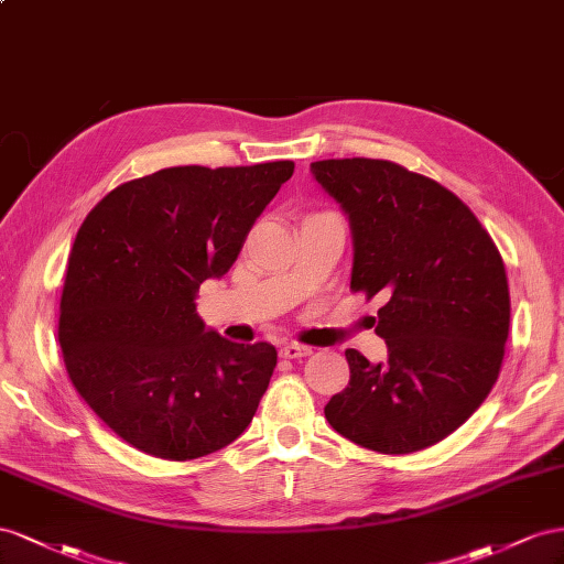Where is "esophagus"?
<instances>
[{
  "instance_id": "34e87169",
  "label": "esophagus",
  "mask_w": 564,
  "mask_h": 564,
  "mask_svg": "<svg viewBox=\"0 0 564 564\" xmlns=\"http://www.w3.org/2000/svg\"><path fill=\"white\" fill-rule=\"evenodd\" d=\"M307 354H312V347H307V345H300V343L281 345V357L283 359H302V357H307Z\"/></svg>"
}]
</instances>
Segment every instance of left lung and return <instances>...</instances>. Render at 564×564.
<instances>
[{"mask_svg":"<svg viewBox=\"0 0 564 564\" xmlns=\"http://www.w3.org/2000/svg\"><path fill=\"white\" fill-rule=\"evenodd\" d=\"M312 174L349 219L351 291L388 300L376 326L388 361L347 349L349 384L326 421L378 454L421 452L468 421L501 371V252L452 191L390 160H318Z\"/></svg>","mask_w":564,"mask_h":564,"instance_id":"1","label":"left lung"}]
</instances>
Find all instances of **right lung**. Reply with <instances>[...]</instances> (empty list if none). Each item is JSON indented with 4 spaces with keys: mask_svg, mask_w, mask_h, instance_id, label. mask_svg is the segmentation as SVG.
Returning a JSON list of instances; mask_svg holds the SVG:
<instances>
[{
    "mask_svg": "<svg viewBox=\"0 0 564 564\" xmlns=\"http://www.w3.org/2000/svg\"><path fill=\"white\" fill-rule=\"evenodd\" d=\"M293 160L167 167L112 188L79 227L58 343L89 409L139 452L193 460L246 432L276 347L205 328L203 281L221 279Z\"/></svg>",
    "mask_w": 564,
    "mask_h": 564,
    "instance_id": "1",
    "label": "right lung"
}]
</instances>
